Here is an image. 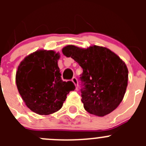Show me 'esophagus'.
<instances>
[{"mask_svg": "<svg viewBox=\"0 0 146 146\" xmlns=\"http://www.w3.org/2000/svg\"><path fill=\"white\" fill-rule=\"evenodd\" d=\"M72 81H73V83H74L75 85H76V89H78V82L77 78L73 77V78H72Z\"/></svg>", "mask_w": 146, "mask_h": 146, "instance_id": "obj_1", "label": "esophagus"}]
</instances>
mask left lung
Returning <instances> with one entry per match:
<instances>
[{"label":"left lung","instance_id":"1","mask_svg":"<svg viewBox=\"0 0 146 146\" xmlns=\"http://www.w3.org/2000/svg\"><path fill=\"white\" fill-rule=\"evenodd\" d=\"M64 55L82 68L81 101L90 114L104 117L114 111L123 100L128 83V69L120 58L104 47L80 48L65 46Z\"/></svg>","mask_w":146,"mask_h":146}]
</instances>
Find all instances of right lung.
<instances>
[{"label": "right lung", "mask_w": 146, "mask_h": 146, "mask_svg": "<svg viewBox=\"0 0 146 146\" xmlns=\"http://www.w3.org/2000/svg\"><path fill=\"white\" fill-rule=\"evenodd\" d=\"M60 56L54 51H37L18 66L16 84L19 93L32 111L48 115L62 107L66 96L76 89L72 81H63L58 66Z\"/></svg>", "instance_id": "obj_1"}]
</instances>
